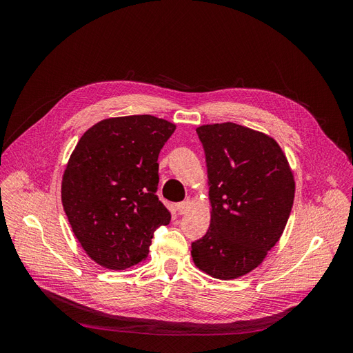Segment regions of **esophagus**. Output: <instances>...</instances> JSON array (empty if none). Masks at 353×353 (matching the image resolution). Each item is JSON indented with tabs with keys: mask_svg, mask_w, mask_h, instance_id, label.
Segmentation results:
<instances>
[{
	"mask_svg": "<svg viewBox=\"0 0 353 353\" xmlns=\"http://www.w3.org/2000/svg\"><path fill=\"white\" fill-rule=\"evenodd\" d=\"M190 208H191V200L190 199L181 201L176 205V210H178L179 215H184V213H187L190 210Z\"/></svg>",
	"mask_w": 353,
	"mask_h": 353,
	"instance_id": "obj_1",
	"label": "esophagus"
}]
</instances>
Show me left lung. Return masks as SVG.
I'll return each instance as SVG.
<instances>
[{
	"instance_id": "left-lung-1",
	"label": "left lung",
	"mask_w": 353,
	"mask_h": 353,
	"mask_svg": "<svg viewBox=\"0 0 353 353\" xmlns=\"http://www.w3.org/2000/svg\"><path fill=\"white\" fill-rule=\"evenodd\" d=\"M206 156L209 231L191 243L199 270L232 280L261 265L290 216L294 179L274 138L237 123L196 130Z\"/></svg>"
}]
</instances>
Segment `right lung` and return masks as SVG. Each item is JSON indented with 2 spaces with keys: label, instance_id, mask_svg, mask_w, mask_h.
<instances>
[{
  "label": "right lung",
  "instance_id": "add662e5",
  "mask_svg": "<svg viewBox=\"0 0 353 353\" xmlns=\"http://www.w3.org/2000/svg\"><path fill=\"white\" fill-rule=\"evenodd\" d=\"M175 125L152 114L110 117L74 147L61 181V203L74 237L92 261L126 270L147 258L170 212L156 196L157 157Z\"/></svg>",
  "mask_w": 353,
  "mask_h": 353
}]
</instances>
